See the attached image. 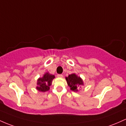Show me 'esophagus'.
<instances>
[{
  "instance_id": "esophagus-1",
  "label": "esophagus",
  "mask_w": 126,
  "mask_h": 126,
  "mask_svg": "<svg viewBox=\"0 0 126 126\" xmlns=\"http://www.w3.org/2000/svg\"><path fill=\"white\" fill-rule=\"evenodd\" d=\"M57 77H58V78H62V77H63V75L58 74L57 75Z\"/></svg>"
}]
</instances>
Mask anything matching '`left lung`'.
Wrapping results in <instances>:
<instances>
[{"label": "left lung", "instance_id": "left-lung-1", "mask_svg": "<svg viewBox=\"0 0 126 126\" xmlns=\"http://www.w3.org/2000/svg\"><path fill=\"white\" fill-rule=\"evenodd\" d=\"M67 85L70 87V90L74 92H78V88H81L84 85L82 79L78 77L75 74H70L67 77H66Z\"/></svg>", "mask_w": 126, "mask_h": 126}]
</instances>
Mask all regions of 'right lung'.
<instances>
[{
    "instance_id": "right-lung-1",
    "label": "right lung",
    "mask_w": 126,
    "mask_h": 126,
    "mask_svg": "<svg viewBox=\"0 0 126 126\" xmlns=\"http://www.w3.org/2000/svg\"><path fill=\"white\" fill-rule=\"evenodd\" d=\"M54 78L55 76L53 75L48 72L45 73L42 78H39L37 81L36 89L42 92L48 91L49 90V87L51 85L52 80Z\"/></svg>"
}]
</instances>
